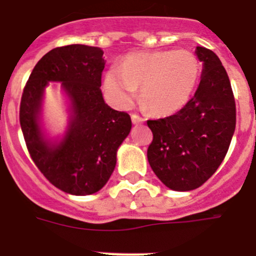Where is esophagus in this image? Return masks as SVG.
Segmentation results:
<instances>
[{"mask_svg":"<svg viewBox=\"0 0 256 256\" xmlns=\"http://www.w3.org/2000/svg\"><path fill=\"white\" fill-rule=\"evenodd\" d=\"M131 120H132L134 125H138V124H142L144 121L142 118H140V116L136 115V114H132V115H131Z\"/></svg>","mask_w":256,"mask_h":256,"instance_id":"1","label":"esophagus"}]
</instances>
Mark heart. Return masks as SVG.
Here are the masks:
<instances>
[{"instance_id":"obj_1","label":"heart","mask_w":256,"mask_h":256,"mask_svg":"<svg viewBox=\"0 0 256 256\" xmlns=\"http://www.w3.org/2000/svg\"><path fill=\"white\" fill-rule=\"evenodd\" d=\"M200 63L190 50H156L128 54L121 66H112L104 78L108 99L126 109L140 100L154 116L174 115L194 95Z\"/></svg>"}]
</instances>
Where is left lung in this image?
<instances>
[{
	"mask_svg": "<svg viewBox=\"0 0 256 256\" xmlns=\"http://www.w3.org/2000/svg\"><path fill=\"white\" fill-rule=\"evenodd\" d=\"M203 63L194 96L182 110L147 125L154 140L147 160L166 187L187 192L200 187L223 162L236 130L230 82L214 52L196 47Z\"/></svg>",
	"mask_w": 256,
	"mask_h": 256,
	"instance_id": "obj_1",
	"label": "left lung"
}]
</instances>
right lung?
<instances>
[{
	"mask_svg": "<svg viewBox=\"0 0 256 256\" xmlns=\"http://www.w3.org/2000/svg\"><path fill=\"white\" fill-rule=\"evenodd\" d=\"M102 48L70 44L52 49L36 64L26 84L20 122L36 166L63 192L94 194L116 166V154L131 130L128 114L104 102ZM49 82H60L68 104V125L50 136L42 126V102Z\"/></svg>",
	"mask_w": 256,
	"mask_h": 256,
	"instance_id": "right-lung-1",
	"label": "right lung"
}]
</instances>
